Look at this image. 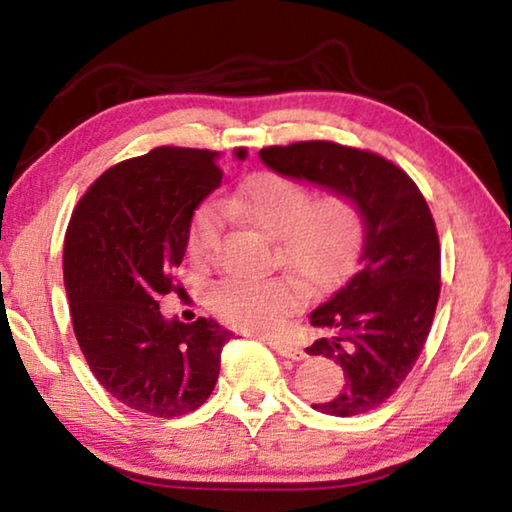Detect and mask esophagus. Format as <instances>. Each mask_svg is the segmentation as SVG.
Listing matches in <instances>:
<instances>
[{"instance_id": "1", "label": "esophagus", "mask_w": 512, "mask_h": 512, "mask_svg": "<svg viewBox=\"0 0 512 512\" xmlns=\"http://www.w3.org/2000/svg\"><path fill=\"white\" fill-rule=\"evenodd\" d=\"M268 345H271V350H275L280 357H287V359H293V361H302L307 357L305 352H302L298 345H293L291 341H268Z\"/></svg>"}]
</instances>
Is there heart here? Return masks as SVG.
Wrapping results in <instances>:
<instances>
[{"label": "heart", "mask_w": 512, "mask_h": 512, "mask_svg": "<svg viewBox=\"0 0 512 512\" xmlns=\"http://www.w3.org/2000/svg\"><path fill=\"white\" fill-rule=\"evenodd\" d=\"M223 210L275 244L280 266L307 287L332 282L357 248L361 221L348 198L311 192L280 173H259L225 198ZM219 237V216L201 207L189 225L187 246L207 257ZM300 302V291L282 277H228L210 291V307L225 323L253 334H271Z\"/></svg>", "instance_id": "obj_1"}]
</instances>
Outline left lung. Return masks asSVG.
Segmentation results:
<instances>
[{"label": "left lung", "mask_w": 512, "mask_h": 512, "mask_svg": "<svg viewBox=\"0 0 512 512\" xmlns=\"http://www.w3.org/2000/svg\"><path fill=\"white\" fill-rule=\"evenodd\" d=\"M268 169L348 198L363 223L354 271L311 311L325 336L307 354L339 363L343 391L316 411L352 418L384 404L418 361L440 296V246L413 180L381 155L334 142L259 151Z\"/></svg>", "instance_id": "8db88e82"}]
</instances>
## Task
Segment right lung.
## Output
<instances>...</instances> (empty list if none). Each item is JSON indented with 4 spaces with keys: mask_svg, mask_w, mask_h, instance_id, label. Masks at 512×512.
<instances>
[{
    "mask_svg": "<svg viewBox=\"0 0 512 512\" xmlns=\"http://www.w3.org/2000/svg\"><path fill=\"white\" fill-rule=\"evenodd\" d=\"M219 185L216 151L160 146L103 173L65 235V291L85 361L115 400L155 418L192 413L210 397L235 336L212 318H164L158 305L194 212Z\"/></svg>",
    "mask_w": 512,
    "mask_h": 512,
    "instance_id": "right-lung-1",
    "label": "right lung"
}]
</instances>
